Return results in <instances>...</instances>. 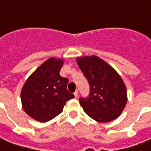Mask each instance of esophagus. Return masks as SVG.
I'll return each mask as SVG.
<instances>
[{"mask_svg": "<svg viewBox=\"0 0 151 151\" xmlns=\"http://www.w3.org/2000/svg\"><path fill=\"white\" fill-rule=\"evenodd\" d=\"M73 95H74V96H75V98H77V97H78V91H76L73 93Z\"/></svg>", "mask_w": 151, "mask_h": 151, "instance_id": "34e87169", "label": "esophagus"}]
</instances>
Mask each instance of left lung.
I'll return each mask as SVG.
<instances>
[{
	"mask_svg": "<svg viewBox=\"0 0 151 151\" xmlns=\"http://www.w3.org/2000/svg\"><path fill=\"white\" fill-rule=\"evenodd\" d=\"M77 63L90 85L88 97L79 98L84 111L100 123L116 119L127 103L126 86L120 76L96 56L78 57Z\"/></svg>",
	"mask_w": 151,
	"mask_h": 151,
	"instance_id": "1",
	"label": "left lung"
}]
</instances>
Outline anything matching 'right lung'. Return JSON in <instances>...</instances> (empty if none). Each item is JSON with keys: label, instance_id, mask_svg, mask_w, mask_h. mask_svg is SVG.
I'll list each match as a JSON object with an SVG mask.
<instances>
[{"label": "right lung", "instance_id": "right-lung-1", "mask_svg": "<svg viewBox=\"0 0 151 151\" xmlns=\"http://www.w3.org/2000/svg\"><path fill=\"white\" fill-rule=\"evenodd\" d=\"M62 59L51 57L31 74L21 91L22 108L40 122H47L62 112L66 102L74 98L67 90L69 79L60 75Z\"/></svg>", "mask_w": 151, "mask_h": 151}]
</instances>
